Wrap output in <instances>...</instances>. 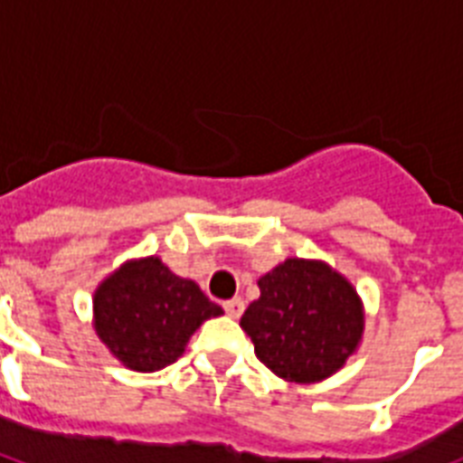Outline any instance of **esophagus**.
<instances>
[{
  "mask_svg": "<svg viewBox=\"0 0 463 463\" xmlns=\"http://www.w3.org/2000/svg\"><path fill=\"white\" fill-rule=\"evenodd\" d=\"M223 309L231 317H240L242 315V309H245V300L242 298H231V300H225Z\"/></svg>",
  "mask_w": 463,
  "mask_h": 463,
  "instance_id": "obj_1",
  "label": "esophagus"
}]
</instances>
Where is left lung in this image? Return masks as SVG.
Instances as JSON below:
<instances>
[{
    "label": "left lung",
    "instance_id": "obj_1",
    "mask_svg": "<svg viewBox=\"0 0 463 463\" xmlns=\"http://www.w3.org/2000/svg\"><path fill=\"white\" fill-rule=\"evenodd\" d=\"M260 290L240 326L271 373L290 382H319L355 351L363 307L351 283L331 267L286 260L261 276Z\"/></svg>",
    "mask_w": 463,
    "mask_h": 463
}]
</instances>
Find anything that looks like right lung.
Returning <instances> with one entry per match:
<instances>
[{
    "label": "right lung",
    "instance_id": "1",
    "mask_svg": "<svg viewBox=\"0 0 463 463\" xmlns=\"http://www.w3.org/2000/svg\"><path fill=\"white\" fill-rule=\"evenodd\" d=\"M96 331L127 367L154 373L180 358L196 326L223 315L194 281L158 260L129 261L96 290Z\"/></svg>",
    "mask_w": 463,
    "mask_h": 463
}]
</instances>
